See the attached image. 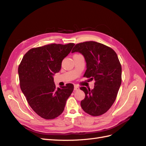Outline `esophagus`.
I'll use <instances>...</instances> for the list:
<instances>
[{"label": "esophagus", "instance_id": "esophagus-1", "mask_svg": "<svg viewBox=\"0 0 146 146\" xmlns=\"http://www.w3.org/2000/svg\"><path fill=\"white\" fill-rule=\"evenodd\" d=\"M79 89H80V88H79L78 86H76V85H75V86H74V90L75 91H77V90H78Z\"/></svg>", "mask_w": 146, "mask_h": 146}]
</instances>
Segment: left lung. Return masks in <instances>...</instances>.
I'll use <instances>...</instances> for the list:
<instances>
[{"label":"left lung","mask_w":146,"mask_h":146,"mask_svg":"<svg viewBox=\"0 0 146 146\" xmlns=\"http://www.w3.org/2000/svg\"><path fill=\"white\" fill-rule=\"evenodd\" d=\"M82 54L86 63L83 77L95 81L94 89L80 88L85 94L81 101L84 111L98 116L105 113L116 100L122 82V68L116 53L103 44L86 41L77 44L72 53Z\"/></svg>","instance_id":"1"}]
</instances>
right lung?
I'll use <instances>...</instances> for the list:
<instances>
[{"instance_id": "right-lung-1", "label": "right lung", "mask_w": 146, "mask_h": 146, "mask_svg": "<svg viewBox=\"0 0 146 146\" xmlns=\"http://www.w3.org/2000/svg\"><path fill=\"white\" fill-rule=\"evenodd\" d=\"M75 44H51L29 50L18 68L20 87L29 105L38 115L53 119L63 113L74 90L72 83L56 88L53 76Z\"/></svg>"}]
</instances>
